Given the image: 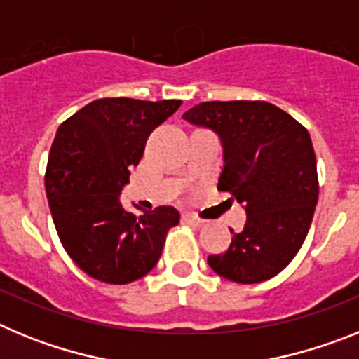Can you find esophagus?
<instances>
[{
    "label": "esophagus",
    "mask_w": 359,
    "mask_h": 359,
    "mask_svg": "<svg viewBox=\"0 0 359 359\" xmlns=\"http://www.w3.org/2000/svg\"><path fill=\"white\" fill-rule=\"evenodd\" d=\"M182 219H183V221H185V223L194 224V226H203V223H205L203 219L196 217V215H192V214H183Z\"/></svg>",
    "instance_id": "obj_1"
}]
</instances>
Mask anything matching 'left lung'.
<instances>
[{
    "label": "left lung",
    "mask_w": 359,
    "mask_h": 359,
    "mask_svg": "<svg viewBox=\"0 0 359 359\" xmlns=\"http://www.w3.org/2000/svg\"><path fill=\"white\" fill-rule=\"evenodd\" d=\"M183 118L219 136L224 165L217 189L246 210L243 231L230 228V246L208 257V266L237 284L275 277L304 244L318 203L309 133L286 111L261 100L201 102Z\"/></svg>",
    "instance_id": "obj_1"
}]
</instances>
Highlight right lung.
Wrapping results in <instances>:
<instances>
[{
  "label": "right lung",
  "mask_w": 359,
  "mask_h": 359,
  "mask_svg": "<svg viewBox=\"0 0 359 359\" xmlns=\"http://www.w3.org/2000/svg\"><path fill=\"white\" fill-rule=\"evenodd\" d=\"M180 106L182 100L98 98L57 129L44 176L50 212L66 253L97 280L129 284L147 275L169 228L180 223L172 207L135 215L120 203L149 135Z\"/></svg>",
  "instance_id": "add662e5"
}]
</instances>
